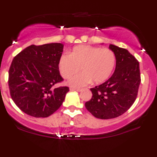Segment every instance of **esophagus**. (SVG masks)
<instances>
[{
    "label": "esophagus",
    "mask_w": 157,
    "mask_h": 157,
    "mask_svg": "<svg viewBox=\"0 0 157 157\" xmlns=\"http://www.w3.org/2000/svg\"><path fill=\"white\" fill-rule=\"evenodd\" d=\"M70 90H76L77 92H80L82 90V89L80 88H70Z\"/></svg>",
    "instance_id": "34e87169"
}]
</instances>
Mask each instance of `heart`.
Instances as JSON below:
<instances>
[{
	"label": "heart",
	"mask_w": 157,
	"mask_h": 157,
	"mask_svg": "<svg viewBox=\"0 0 157 157\" xmlns=\"http://www.w3.org/2000/svg\"><path fill=\"white\" fill-rule=\"evenodd\" d=\"M115 53L108 48L90 45L75 47L70 54L63 53L58 60V69L63 78H69L81 67L82 72L68 81L69 86L81 88L90 83H101L108 79L116 66Z\"/></svg>",
	"instance_id": "1"
}]
</instances>
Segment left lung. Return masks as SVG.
Returning a JSON list of instances; mask_svg holds the SVG:
<instances>
[{"instance_id": "left-lung-1", "label": "left lung", "mask_w": 157, "mask_h": 157, "mask_svg": "<svg viewBox=\"0 0 157 157\" xmlns=\"http://www.w3.org/2000/svg\"><path fill=\"white\" fill-rule=\"evenodd\" d=\"M116 58V69L104 83L90 88L91 99L85 104L94 117L110 119L121 116L135 102L140 83L137 60L126 49L109 44Z\"/></svg>"}]
</instances>
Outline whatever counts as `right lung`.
I'll list each match as a JSON object with an SVG mask.
<instances>
[{"mask_svg": "<svg viewBox=\"0 0 157 157\" xmlns=\"http://www.w3.org/2000/svg\"><path fill=\"white\" fill-rule=\"evenodd\" d=\"M61 43L28 47L13 59L9 71L12 99L22 112L36 118H46L61 106L69 91L67 86L55 88L63 81L58 60Z\"/></svg>", "mask_w": 157, "mask_h": 157, "instance_id": "obj_1", "label": "right lung"}]
</instances>
